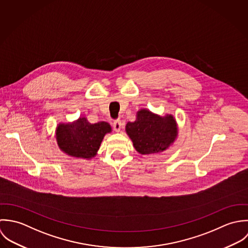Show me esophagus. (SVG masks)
<instances>
[{"label": "esophagus", "instance_id": "esophagus-1", "mask_svg": "<svg viewBox=\"0 0 248 248\" xmlns=\"http://www.w3.org/2000/svg\"><path fill=\"white\" fill-rule=\"evenodd\" d=\"M122 127V121L121 120H116L113 122V128L116 132H120Z\"/></svg>", "mask_w": 248, "mask_h": 248}]
</instances>
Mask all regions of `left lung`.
<instances>
[{
	"label": "left lung",
	"instance_id": "obj_1",
	"mask_svg": "<svg viewBox=\"0 0 248 248\" xmlns=\"http://www.w3.org/2000/svg\"><path fill=\"white\" fill-rule=\"evenodd\" d=\"M125 132L137 152L157 154L173 145L178 137V125L171 114L161 116L141 108L136 113L135 122L126 124Z\"/></svg>",
	"mask_w": 248,
	"mask_h": 248
}]
</instances>
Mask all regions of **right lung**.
<instances>
[{"label":"right lung","instance_id":"add662e5","mask_svg":"<svg viewBox=\"0 0 248 248\" xmlns=\"http://www.w3.org/2000/svg\"><path fill=\"white\" fill-rule=\"evenodd\" d=\"M112 132L111 125L104 121L96 124L86 117L68 123H59L55 127V139L59 149L68 156L90 160L99 151L104 136Z\"/></svg>","mask_w":248,"mask_h":248}]
</instances>
